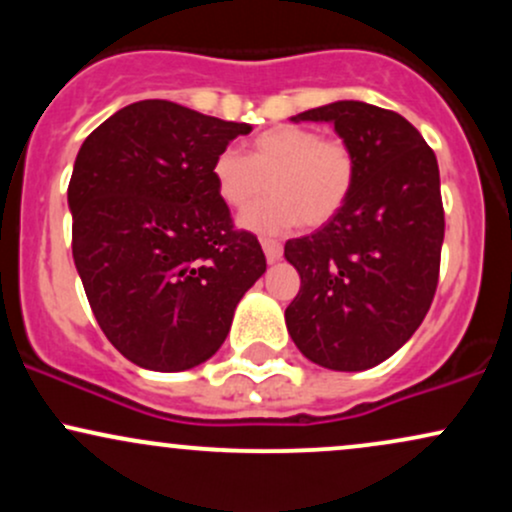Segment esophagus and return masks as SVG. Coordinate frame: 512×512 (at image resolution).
Wrapping results in <instances>:
<instances>
[{
    "label": "esophagus",
    "mask_w": 512,
    "mask_h": 512,
    "mask_svg": "<svg viewBox=\"0 0 512 512\" xmlns=\"http://www.w3.org/2000/svg\"><path fill=\"white\" fill-rule=\"evenodd\" d=\"M262 250L264 255H267V262H279L281 255H284V248H281V243H276V240H262Z\"/></svg>",
    "instance_id": "esophagus-1"
}]
</instances>
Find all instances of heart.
<instances>
[{
  "label": "heart",
  "mask_w": 512,
  "mask_h": 512,
  "mask_svg": "<svg viewBox=\"0 0 512 512\" xmlns=\"http://www.w3.org/2000/svg\"><path fill=\"white\" fill-rule=\"evenodd\" d=\"M216 192L226 207L243 211L264 195L240 219L257 233H279L298 226H322L344 207L354 187V154L339 139H320L315 129L279 125L257 134L248 156L223 149L211 163Z\"/></svg>",
  "instance_id": "heart-1"
}]
</instances>
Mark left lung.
<instances>
[{"mask_svg": "<svg viewBox=\"0 0 512 512\" xmlns=\"http://www.w3.org/2000/svg\"><path fill=\"white\" fill-rule=\"evenodd\" d=\"M291 120L332 122L356 175L325 226L286 243L301 274L286 327L317 366L373 368L409 342L436 293L445 236L436 154L402 115L370 103L337 101Z\"/></svg>", "mask_w": 512, "mask_h": 512, "instance_id": "1", "label": "left lung"}]
</instances>
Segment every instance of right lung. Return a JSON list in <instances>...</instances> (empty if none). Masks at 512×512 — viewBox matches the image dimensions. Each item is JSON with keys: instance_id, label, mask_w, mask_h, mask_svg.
<instances>
[{"instance_id": "right-lung-1", "label": "right lung", "mask_w": 512, "mask_h": 512, "mask_svg": "<svg viewBox=\"0 0 512 512\" xmlns=\"http://www.w3.org/2000/svg\"><path fill=\"white\" fill-rule=\"evenodd\" d=\"M250 129L139 101L76 154L67 190L76 272L103 334L137 366L178 373L214 356L267 269L211 175L216 154Z\"/></svg>"}]
</instances>
